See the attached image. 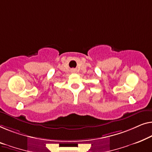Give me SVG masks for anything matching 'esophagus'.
I'll use <instances>...</instances> for the list:
<instances>
[{"label": "esophagus", "mask_w": 152, "mask_h": 152, "mask_svg": "<svg viewBox=\"0 0 152 152\" xmlns=\"http://www.w3.org/2000/svg\"><path fill=\"white\" fill-rule=\"evenodd\" d=\"M72 72H75V70H72Z\"/></svg>", "instance_id": "esophagus-1"}]
</instances>
